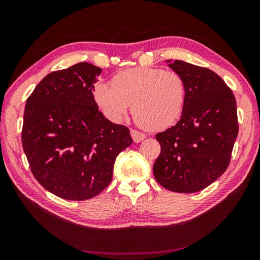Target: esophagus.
Returning <instances> with one entry per match:
<instances>
[{
    "mask_svg": "<svg viewBox=\"0 0 260 260\" xmlns=\"http://www.w3.org/2000/svg\"><path fill=\"white\" fill-rule=\"evenodd\" d=\"M131 135L132 138H133V141L136 143L141 142V141H143L144 139H146V134L141 133V132L139 131H135V129H131Z\"/></svg>",
    "mask_w": 260,
    "mask_h": 260,
    "instance_id": "1",
    "label": "esophagus"
}]
</instances>
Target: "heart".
<instances>
[{"instance_id":"obj_1","label":"heart","mask_w":260,"mask_h":260,"mask_svg":"<svg viewBox=\"0 0 260 260\" xmlns=\"http://www.w3.org/2000/svg\"><path fill=\"white\" fill-rule=\"evenodd\" d=\"M113 86L98 83L94 98L105 116L120 121L132 104V114L146 129H164L178 119L186 102L184 79L174 71L138 68L113 78Z\"/></svg>"}]
</instances>
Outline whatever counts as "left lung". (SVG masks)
Masks as SVG:
<instances>
[{"instance_id": "1", "label": "left lung", "mask_w": 260, "mask_h": 260, "mask_svg": "<svg viewBox=\"0 0 260 260\" xmlns=\"http://www.w3.org/2000/svg\"><path fill=\"white\" fill-rule=\"evenodd\" d=\"M184 79L186 102L180 120L156 134L160 153L157 182L171 191L197 192L221 177L239 133L236 100L217 73L187 61L166 60Z\"/></svg>"}]
</instances>
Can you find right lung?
<instances>
[{"label": "right lung", "mask_w": 260, "mask_h": 260, "mask_svg": "<svg viewBox=\"0 0 260 260\" xmlns=\"http://www.w3.org/2000/svg\"><path fill=\"white\" fill-rule=\"evenodd\" d=\"M101 73L85 61L51 72L26 101L24 152L38 182L60 199L99 195L111 182L117 156L133 143L129 129L107 119L95 102Z\"/></svg>", "instance_id": "1"}]
</instances>
